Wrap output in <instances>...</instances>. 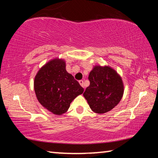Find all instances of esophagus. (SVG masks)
I'll list each match as a JSON object with an SVG mask.
<instances>
[{
    "label": "esophagus",
    "mask_w": 158,
    "mask_h": 158,
    "mask_svg": "<svg viewBox=\"0 0 158 158\" xmlns=\"http://www.w3.org/2000/svg\"><path fill=\"white\" fill-rule=\"evenodd\" d=\"M79 84L81 85L83 88H84V81H83V80H80V81H79Z\"/></svg>",
    "instance_id": "1"
}]
</instances>
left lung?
<instances>
[{"label":"left lung","instance_id":"left-lung-1","mask_svg":"<svg viewBox=\"0 0 158 158\" xmlns=\"http://www.w3.org/2000/svg\"><path fill=\"white\" fill-rule=\"evenodd\" d=\"M90 85L84 93L90 108L97 114L111 111L121 101L124 92L121 77L109 66L96 65L89 76Z\"/></svg>","mask_w":158,"mask_h":158}]
</instances>
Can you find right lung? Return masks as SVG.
<instances>
[{"label": "right lung", "mask_w": 158, "mask_h": 158, "mask_svg": "<svg viewBox=\"0 0 158 158\" xmlns=\"http://www.w3.org/2000/svg\"><path fill=\"white\" fill-rule=\"evenodd\" d=\"M34 90L39 102L53 114L68 111L74 98L84 89L66 71L65 62L55 58L40 69L34 81Z\"/></svg>", "instance_id": "1"}]
</instances>
